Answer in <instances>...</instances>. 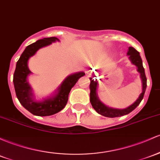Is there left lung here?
<instances>
[{
	"label": "left lung",
	"instance_id": "8db88e82",
	"mask_svg": "<svg viewBox=\"0 0 160 160\" xmlns=\"http://www.w3.org/2000/svg\"><path fill=\"white\" fill-rule=\"evenodd\" d=\"M127 55L129 56V60L131 61V64H134L138 68L137 71L139 72L142 82V92L140 94L139 97L137 99L136 101L133 104H131V106L125 108H115L107 106L102 102L100 101L99 97H98L97 92H96L98 87L97 80H92V77L89 78V80H90V84H89L90 94H89V98H90L91 105H92V108L96 110L97 113L105 117L115 118L128 115L138 107L140 102H141V100L143 99V96H144L146 88H147V77H146L144 68L143 67V62H142L140 53L133 47H129Z\"/></svg>",
	"mask_w": 160,
	"mask_h": 160
}]
</instances>
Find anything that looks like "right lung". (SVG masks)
Instances as JSON below:
<instances>
[{
	"mask_svg": "<svg viewBox=\"0 0 160 160\" xmlns=\"http://www.w3.org/2000/svg\"><path fill=\"white\" fill-rule=\"evenodd\" d=\"M59 41L56 37L43 38L38 40L26 47L17 62L13 80L16 95L20 104L36 116H49L61 111L67 105L72 87H74L80 77L85 75L83 71L68 75L52 95L41 100L36 99L32 89L28 81V77L32 73L29 69L28 61L40 48Z\"/></svg>",
	"mask_w": 160,
	"mask_h": 160,
	"instance_id": "add662e5",
	"label": "right lung"
}]
</instances>
